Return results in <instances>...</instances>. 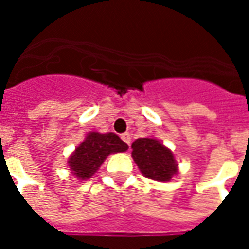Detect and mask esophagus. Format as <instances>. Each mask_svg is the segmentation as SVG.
Wrapping results in <instances>:
<instances>
[{"label": "esophagus", "mask_w": 249, "mask_h": 249, "mask_svg": "<svg viewBox=\"0 0 249 249\" xmlns=\"http://www.w3.org/2000/svg\"><path fill=\"white\" fill-rule=\"evenodd\" d=\"M121 140L124 141L125 143L128 144V146H130V141H132V138H130V134H129V133H124V134H121Z\"/></svg>", "instance_id": "1"}]
</instances>
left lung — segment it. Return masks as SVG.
<instances>
[{"label":"left lung","mask_w":249,"mask_h":249,"mask_svg":"<svg viewBox=\"0 0 249 249\" xmlns=\"http://www.w3.org/2000/svg\"><path fill=\"white\" fill-rule=\"evenodd\" d=\"M132 156L141 172L159 182L170 181L177 173L173 152L154 138H138L132 144Z\"/></svg>","instance_id":"obj_1"}]
</instances>
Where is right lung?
Returning a JSON list of instances; mask_svg holds the SVG:
<instances>
[{
    "label": "right lung",
    "instance_id": "1",
    "mask_svg": "<svg viewBox=\"0 0 249 249\" xmlns=\"http://www.w3.org/2000/svg\"><path fill=\"white\" fill-rule=\"evenodd\" d=\"M126 150L128 144L116 134H99L93 132L88 134L85 141L76 148L68 160V164L76 177L86 179L97 172L109 154L124 152Z\"/></svg>",
    "mask_w": 249,
    "mask_h": 249
}]
</instances>
